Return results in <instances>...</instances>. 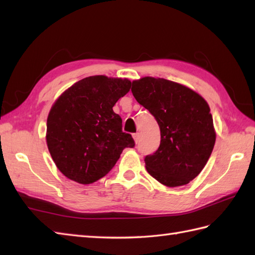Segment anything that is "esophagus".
<instances>
[{
	"instance_id": "1",
	"label": "esophagus",
	"mask_w": 255,
	"mask_h": 255,
	"mask_svg": "<svg viewBox=\"0 0 255 255\" xmlns=\"http://www.w3.org/2000/svg\"><path fill=\"white\" fill-rule=\"evenodd\" d=\"M139 137H141V134H139V133H135V134H133V138H134L135 143H137V142L139 141Z\"/></svg>"
}]
</instances>
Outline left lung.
Instances as JSON below:
<instances>
[{
  "mask_svg": "<svg viewBox=\"0 0 255 255\" xmlns=\"http://www.w3.org/2000/svg\"><path fill=\"white\" fill-rule=\"evenodd\" d=\"M131 90L160 129L158 149L145 157L147 173L167 187L190 183L204 169L216 142L207 101L190 88L163 78L133 80Z\"/></svg>",
  "mask_w": 255,
  "mask_h": 255,
  "instance_id": "8db88e82",
  "label": "left lung"
}]
</instances>
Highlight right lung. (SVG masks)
<instances>
[{
    "mask_svg": "<svg viewBox=\"0 0 255 255\" xmlns=\"http://www.w3.org/2000/svg\"><path fill=\"white\" fill-rule=\"evenodd\" d=\"M129 89L127 78L99 75L84 78L57 98L48 113L46 143L67 178L82 185L95 183L113 168L124 148L134 146L113 111Z\"/></svg>",
    "mask_w": 255,
    "mask_h": 255,
    "instance_id": "right-lung-1",
    "label": "right lung"
}]
</instances>
